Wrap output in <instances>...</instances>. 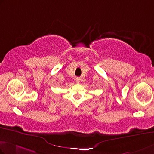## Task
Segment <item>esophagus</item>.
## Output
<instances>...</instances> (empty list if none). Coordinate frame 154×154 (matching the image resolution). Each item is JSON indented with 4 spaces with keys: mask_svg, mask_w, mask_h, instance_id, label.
I'll list each match as a JSON object with an SVG mask.
<instances>
[{
    "mask_svg": "<svg viewBox=\"0 0 154 154\" xmlns=\"http://www.w3.org/2000/svg\"><path fill=\"white\" fill-rule=\"evenodd\" d=\"M76 83H80V78H77L76 79Z\"/></svg>",
    "mask_w": 154,
    "mask_h": 154,
    "instance_id": "obj_1",
    "label": "esophagus"
}]
</instances>
